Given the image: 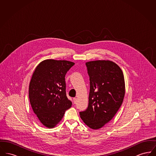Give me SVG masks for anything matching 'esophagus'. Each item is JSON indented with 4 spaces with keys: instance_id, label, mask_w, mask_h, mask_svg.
<instances>
[{
    "instance_id": "esophagus-1",
    "label": "esophagus",
    "mask_w": 156,
    "mask_h": 156,
    "mask_svg": "<svg viewBox=\"0 0 156 156\" xmlns=\"http://www.w3.org/2000/svg\"><path fill=\"white\" fill-rule=\"evenodd\" d=\"M73 102H74V104H76V102H77V98H73Z\"/></svg>"
}]
</instances>
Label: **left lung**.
<instances>
[{"label":"left lung","instance_id":"8db88e82","mask_svg":"<svg viewBox=\"0 0 156 156\" xmlns=\"http://www.w3.org/2000/svg\"><path fill=\"white\" fill-rule=\"evenodd\" d=\"M86 66L90 81L89 104L80 115L87 126L97 130L118 111L125 94V78L121 68L112 61H92Z\"/></svg>","mask_w":156,"mask_h":156}]
</instances>
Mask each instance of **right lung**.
Returning a JSON list of instances; mask_svg holds the SVG:
<instances>
[{
	"label": "right lung",
	"mask_w": 156,
	"mask_h": 156,
	"mask_svg": "<svg viewBox=\"0 0 156 156\" xmlns=\"http://www.w3.org/2000/svg\"><path fill=\"white\" fill-rule=\"evenodd\" d=\"M74 62L45 59L37 66L31 78L29 96L34 113L44 126L54 127L72 102L66 95L65 76Z\"/></svg>",
	"instance_id": "right-lung-1"
}]
</instances>
